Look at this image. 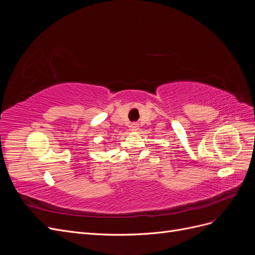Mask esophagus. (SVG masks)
I'll return each mask as SVG.
<instances>
[{
    "label": "esophagus",
    "instance_id": "34e87169",
    "mask_svg": "<svg viewBox=\"0 0 255 255\" xmlns=\"http://www.w3.org/2000/svg\"><path fill=\"white\" fill-rule=\"evenodd\" d=\"M130 130H132V132H136V130L138 129V126L137 125H135V123H133V125H130Z\"/></svg>",
    "mask_w": 255,
    "mask_h": 255
}]
</instances>
